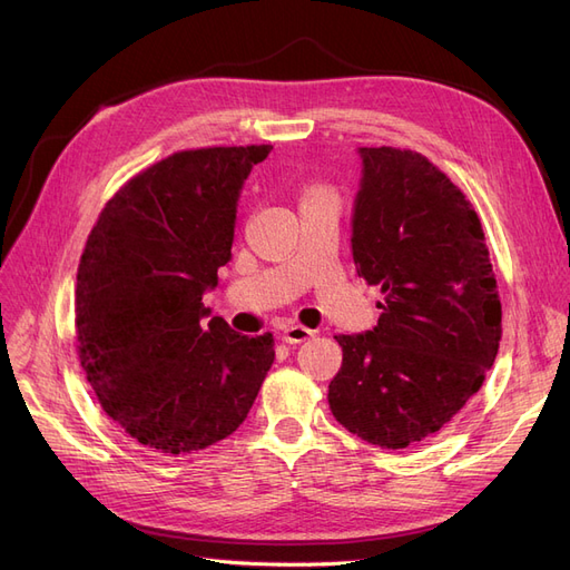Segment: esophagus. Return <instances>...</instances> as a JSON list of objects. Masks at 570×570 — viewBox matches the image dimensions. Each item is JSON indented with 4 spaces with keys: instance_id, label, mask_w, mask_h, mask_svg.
<instances>
[{
    "instance_id": "esophagus-1",
    "label": "esophagus",
    "mask_w": 570,
    "mask_h": 570,
    "mask_svg": "<svg viewBox=\"0 0 570 570\" xmlns=\"http://www.w3.org/2000/svg\"><path fill=\"white\" fill-rule=\"evenodd\" d=\"M308 337H314V331H308L304 325H287L283 327V340L289 344H299L306 342Z\"/></svg>"
}]
</instances>
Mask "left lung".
I'll use <instances>...</instances> for the list:
<instances>
[{"instance_id":"left-lung-1","label":"left lung","mask_w":570,"mask_h":570,"mask_svg":"<svg viewBox=\"0 0 570 570\" xmlns=\"http://www.w3.org/2000/svg\"><path fill=\"white\" fill-rule=\"evenodd\" d=\"M358 278L377 285L373 331L337 335L333 416L385 450L428 440L480 390L502 340L485 233L461 189L409 149L358 147Z\"/></svg>"}]
</instances>
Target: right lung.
Masks as SVG:
<instances>
[{
  "label": "right lung",
  "mask_w": 570,
  "mask_h": 570,
  "mask_svg": "<svg viewBox=\"0 0 570 570\" xmlns=\"http://www.w3.org/2000/svg\"><path fill=\"white\" fill-rule=\"evenodd\" d=\"M271 145L178 151L128 180L80 256V366L126 433L161 454L226 440L275 358L202 304L230 262L237 202Z\"/></svg>",
  "instance_id": "right-lung-1"
}]
</instances>
